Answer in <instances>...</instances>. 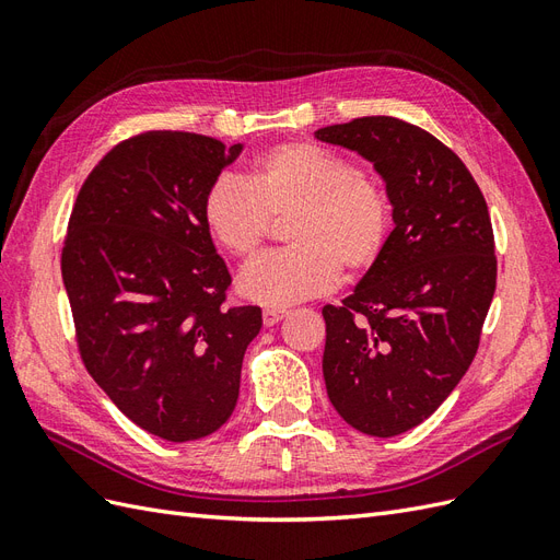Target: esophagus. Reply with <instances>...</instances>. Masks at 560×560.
<instances>
[{
    "label": "esophagus",
    "mask_w": 560,
    "mask_h": 560,
    "mask_svg": "<svg viewBox=\"0 0 560 560\" xmlns=\"http://www.w3.org/2000/svg\"><path fill=\"white\" fill-rule=\"evenodd\" d=\"M284 317V311H276V308H266L264 311V325L266 327H273L278 322Z\"/></svg>",
    "instance_id": "34e87169"
}]
</instances>
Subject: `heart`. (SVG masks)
<instances>
[{"label":"heart","mask_w":560,"mask_h":560,"mask_svg":"<svg viewBox=\"0 0 560 560\" xmlns=\"http://www.w3.org/2000/svg\"><path fill=\"white\" fill-rule=\"evenodd\" d=\"M292 214L287 245L249 264L238 292L268 308L329 294L341 278L362 276L385 252L393 214L381 186L329 149L280 144L254 163L247 182L219 175L202 200V219L217 245L238 259L259 252L268 217Z\"/></svg>","instance_id":"b5f03b06"}]
</instances>
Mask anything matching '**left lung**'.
Returning <instances> with one entry per match:
<instances>
[{"label":"left lung","instance_id":"8db88e82","mask_svg":"<svg viewBox=\"0 0 560 560\" xmlns=\"http://www.w3.org/2000/svg\"><path fill=\"white\" fill-rule=\"evenodd\" d=\"M374 165L393 231L341 306H325L327 395L348 425L397 436L430 418L479 348L498 261L483 194L428 130L364 116L315 130Z\"/></svg>","mask_w":560,"mask_h":560}]
</instances>
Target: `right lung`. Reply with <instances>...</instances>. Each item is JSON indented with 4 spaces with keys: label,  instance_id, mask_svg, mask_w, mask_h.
Instances as JSON below:
<instances>
[{
    "label": "right lung",
    "instance_id": "1",
    "mask_svg": "<svg viewBox=\"0 0 560 560\" xmlns=\"http://www.w3.org/2000/svg\"><path fill=\"white\" fill-rule=\"evenodd\" d=\"M194 132L116 144L83 182L62 247L81 360L135 425L194 442L231 418L257 306L224 308L229 268L202 219L241 156Z\"/></svg>",
    "mask_w": 560,
    "mask_h": 560
}]
</instances>
